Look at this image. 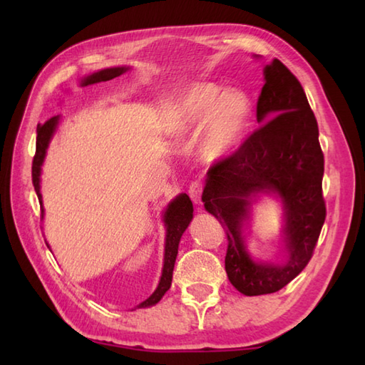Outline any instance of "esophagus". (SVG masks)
Wrapping results in <instances>:
<instances>
[{"label":"esophagus","instance_id":"34e87169","mask_svg":"<svg viewBox=\"0 0 365 365\" xmlns=\"http://www.w3.org/2000/svg\"><path fill=\"white\" fill-rule=\"evenodd\" d=\"M202 190H204V187L199 180H195V182L190 183L188 192H190V196H191L192 202H195V204H200V197H202Z\"/></svg>","mask_w":365,"mask_h":365}]
</instances>
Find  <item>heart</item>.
<instances>
[{
    "mask_svg": "<svg viewBox=\"0 0 365 365\" xmlns=\"http://www.w3.org/2000/svg\"><path fill=\"white\" fill-rule=\"evenodd\" d=\"M252 103L243 91H222L215 83L192 84L170 106L169 127L175 133L196 131L207 123L202 153L218 161L237 150L250 125Z\"/></svg>",
    "mask_w": 365,
    "mask_h": 365,
    "instance_id": "b5f03b06",
    "label": "heart"
}]
</instances>
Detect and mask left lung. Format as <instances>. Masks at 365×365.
Wrapping results in <instances>:
<instances>
[{
  "instance_id": "left-lung-1",
  "label": "left lung",
  "mask_w": 365,
  "mask_h": 365,
  "mask_svg": "<svg viewBox=\"0 0 365 365\" xmlns=\"http://www.w3.org/2000/svg\"><path fill=\"white\" fill-rule=\"evenodd\" d=\"M263 75L257 120L264 123L234 153L210 166L202 192L205 210L226 229L229 281L246 297L274 293L293 281L312 259L327 218L324 158L306 92L279 59ZM262 192L283 199L287 259L282 264L255 262L245 251L242 222Z\"/></svg>"
}]
</instances>
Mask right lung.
<instances>
[{"label":"right lung","mask_w":365,"mask_h":365,"mask_svg":"<svg viewBox=\"0 0 365 365\" xmlns=\"http://www.w3.org/2000/svg\"><path fill=\"white\" fill-rule=\"evenodd\" d=\"M127 71V67H113V68H105V71H100L92 73L86 78L81 80V86H89V84H96L100 81H110L115 76L122 75ZM59 115H54V118L48 119L42 125H37V139H36V155L33 160V185L37 192L38 202L42 204V195H41V166L45 158L46 147H48L50 139L54 133V130L58 127ZM43 216V215H42ZM192 220V202L187 195L177 196L173 202H170L165 212V224H166V243H165V262H163V273L160 284L149 298L143 301L138 307H149L157 304V302L163 298L170 282H173V271H174V263L178 252V243H180V238L183 232L187 230L190 221Z\"/></svg>","instance_id":"add662e5"}]
</instances>
